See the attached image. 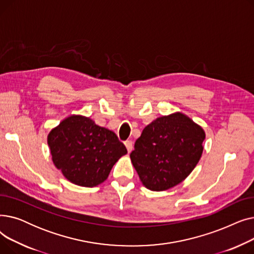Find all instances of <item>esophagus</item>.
<instances>
[{
  "label": "esophagus",
  "instance_id": "esophagus-1",
  "mask_svg": "<svg viewBox=\"0 0 254 254\" xmlns=\"http://www.w3.org/2000/svg\"><path fill=\"white\" fill-rule=\"evenodd\" d=\"M125 145H126V147L127 149V152H130L131 149H132V142L130 140H127V141L125 142Z\"/></svg>",
  "mask_w": 254,
  "mask_h": 254
}]
</instances>
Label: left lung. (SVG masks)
Segmentation results:
<instances>
[{"mask_svg": "<svg viewBox=\"0 0 254 254\" xmlns=\"http://www.w3.org/2000/svg\"><path fill=\"white\" fill-rule=\"evenodd\" d=\"M205 137L203 127L181 112L153 120L129 154L145 188L163 191L182 182L201 158Z\"/></svg>", "mask_w": 254, "mask_h": 254, "instance_id": "left-lung-1", "label": "left lung"}]
</instances>
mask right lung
Instances as JSON below:
<instances>
[{
  "label": "right lung",
  "instance_id": "1",
  "mask_svg": "<svg viewBox=\"0 0 254 254\" xmlns=\"http://www.w3.org/2000/svg\"><path fill=\"white\" fill-rule=\"evenodd\" d=\"M52 162L70 182L93 188L109 176L115 163L127 153L112 130L82 115H70L47 137Z\"/></svg>",
  "mask_w": 254,
  "mask_h": 254
}]
</instances>
